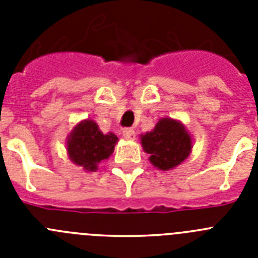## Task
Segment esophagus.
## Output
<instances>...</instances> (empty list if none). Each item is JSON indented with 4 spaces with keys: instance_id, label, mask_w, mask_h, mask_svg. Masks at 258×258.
Instances as JSON below:
<instances>
[{
    "instance_id": "1",
    "label": "esophagus",
    "mask_w": 258,
    "mask_h": 258,
    "mask_svg": "<svg viewBox=\"0 0 258 258\" xmlns=\"http://www.w3.org/2000/svg\"><path fill=\"white\" fill-rule=\"evenodd\" d=\"M122 136H124L126 140H134V138H136V132H134V129H132V127H125V129H122Z\"/></svg>"
}]
</instances>
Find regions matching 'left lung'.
<instances>
[{
  "label": "left lung",
  "instance_id": "left-lung-1",
  "mask_svg": "<svg viewBox=\"0 0 258 258\" xmlns=\"http://www.w3.org/2000/svg\"><path fill=\"white\" fill-rule=\"evenodd\" d=\"M143 150L150 155V161L161 170L173 169L191 152V138L181 122L161 118L152 132L141 137Z\"/></svg>",
  "mask_w": 258,
  "mask_h": 258
}]
</instances>
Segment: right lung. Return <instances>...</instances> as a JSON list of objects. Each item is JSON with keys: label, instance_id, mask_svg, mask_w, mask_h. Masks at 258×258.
<instances>
[{"label": "right lung", "instance_id": "1", "mask_svg": "<svg viewBox=\"0 0 258 258\" xmlns=\"http://www.w3.org/2000/svg\"><path fill=\"white\" fill-rule=\"evenodd\" d=\"M117 137L113 133L103 134L97 122L85 120L80 122L67 141V151L70 159L85 170L94 172L98 164L111 156L115 149Z\"/></svg>", "mask_w": 258, "mask_h": 258}]
</instances>
